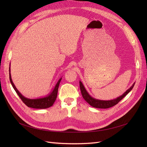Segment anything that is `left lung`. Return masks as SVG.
Segmentation results:
<instances>
[{"label": "left lung", "mask_w": 147, "mask_h": 147, "mask_svg": "<svg viewBox=\"0 0 147 147\" xmlns=\"http://www.w3.org/2000/svg\"><path fill=\"white\" fill-rule=\"evenodd\" d=\"M134 84H135V83H133L132 85L125 92L123 93L121 96L117 97V98L113 100H102L94 99L92 97H91L87 92L85 88H84V86H83L82 82L81 81H80V88L81 92H82L83 99L85 100L91 106L97 109H108L110 107H112L117 104L120 100H121L122 99H123L124 97L132 90V89L133 88V87H134Z\"/></svg>", "instance_id": "left-lung-1"}]
</instances>
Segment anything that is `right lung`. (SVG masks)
<instances>
[{"label":"right lung","instance_id":"add662e5","mask_svg":"<svg viewBox=\"0 0 147 147\" xmlns=\"http://www.w3.org/2000/svg\"><path fill=\"white\" fill-rule=\"evenodd\" d=\"M9 75H10V80L13 88H14V90H15L18 95L19 96L22 101H23L24 103L28 107L33 108V109H47V108L50 107H51L53 105V104H54V102L56 99L57 91H58V88L59 86V83L61 81L62 77L59 80L58 82H57L54 88H53L52 91L49 93L47 96L41 97V98H37V99H29L22 95L21 94V92H20V91L17 90V88L15 86L14 83H13L11 77V74H10V65L9 67Z\"/></svg>","mask_w":147,"mask_h":147}]
</instances>
